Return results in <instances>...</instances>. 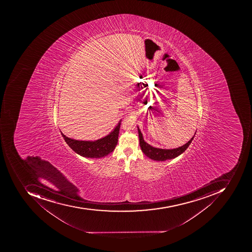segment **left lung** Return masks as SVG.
<instances>
[{
	"mask_svg": "<svg viewBox=\"0 0 252 252\" xmlns=\"http://www.w3.org/2000/svg\"><path fill=\"white\" fill-rule=\"evenodd\" d=\"M137 127H138L140 147L142 148V152L150 159H154L156 161H165L166 159H173L176 157L180 156L187 149L188 147L189 146L196 134L195 132L194 136L183 146L179 147L177 148H173V149H162V148H155V147L147 143L144 140L143 135L140 131L139 128H138V126Z\"/></svg>",
	"mask_w": 252,
	"mask_h": 252,
	"instance_id": "obj_1",
	"label": "left lung"
}]
</instances>
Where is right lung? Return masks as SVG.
I'll list each match as a JSON object with an SVG mask.
<instances>
[{
	"label": "right lung",
	"mask_w": 252,
	"mask_h": 252,
	"mask_svg": "<svg viewBox=\"0 0 252 252\" xmlns=\"http://www.w3.org/2000/svg\"><path fill=\"white\" fill-rule=\"evenodd\" d=\"M121 120L112 132L104 138L95 141H79L68 138L61 132L69 148L73 150L80 156L89 158H100L108 155L114 151L118 142L119 132H120Z\"/></svg>",
	"instance_id": "obj_1"
}]
</instances>
